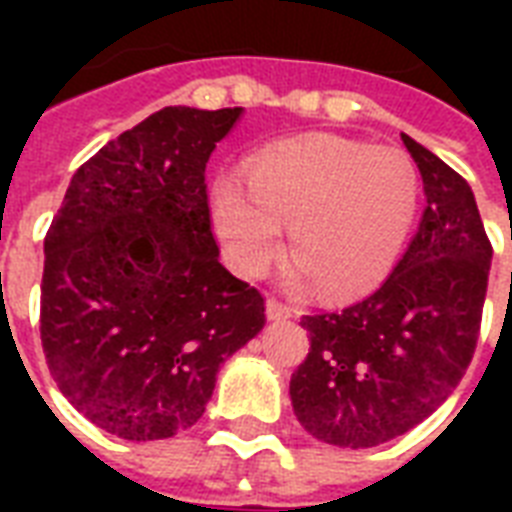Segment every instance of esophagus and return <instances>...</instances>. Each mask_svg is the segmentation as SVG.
<instances>
[{"mask_svg": "<svg viewBox=\"0 0 512 512\" xmlns=\"http://www.w3.org/2000/svg\"><path fill=\"white\" fill-rule=\"evenodd\" d=\"M265 316H268V321L289 319V316H292V308L284 303H279L276 297H268V303H265Z\"/></svg>", "mask_w": 512, "mask_h": 512, "instance_id": "obj_1", "label": "esophagus"}]
</instances>
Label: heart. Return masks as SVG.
Returning <instances> with one entry per match:
<instances>
[{
    "label": "heart",
    "instance_id": "heart-1",
    "mask_svg": "<svg viewBox=\"0 0 512 512\" xmlns=\"http://www.w3.org/2000/svg\"><path fill=\"white\" fill-rule=\"evenodd\" d=\"M209 204L236 271L263 273L289 225L297 255L284 268L287 284L321 281L324 295L348 297L396 265L420 209V172L398 148L311 135L257 156L249 185L217 177Z\"/></svg>",
    "mask_w": 512,
    "mask_h": 512
}]
</instances>
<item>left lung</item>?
<instances>
[{"label": "left lung", "instance_id": "obj_1", "mask_svg": "<svg viewBox=\"0 0 512 512\" xmlns=\"http://www.w3.org/2000/svg\"><path fill=\"white\" fill-rule=\"evenodd\" d=\"M401 140L428 201L412 244L374 295L300 321L311 353L289 382L292 406L313 438L342 449L380 446L436 412L481 329L492 244L476 196L428 148Z\"/></svg>", "mask_w": 512, "mask_h": 512}]
</instances>
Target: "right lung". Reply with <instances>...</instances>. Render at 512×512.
<instances>
[{
	"instance_id": "obj_1",
	"label": "right lung",
	"mask_w": 512,
	"mask_h": 512,
	"mask_svg": "<svg viewBox=\"0 0 512 512\" xmlns=\"http://www.w3.org/2000/svg\"><path fill=\"white\" fill-rule=\"evenodd\" d=\"M241 111L167 106L122 132L76 170L44 239L50 374L124 441L196 425L225 358L265 327L260 292L217 260L204 183Z\"/></svg>"
}]
</instances>
